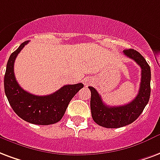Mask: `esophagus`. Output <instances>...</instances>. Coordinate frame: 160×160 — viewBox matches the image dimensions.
<instances>
[{
	"instance_id": "1",
	"label": "esophagus",
	"mask_w": 160,
	"mask_h": 160,
	"mask_svg": "<svg viewBox=\"0 0 160 160\" xmlns=\"http://www.w3.org/2000/svg\"><path fill=\"white\" fill-rule=\"evenodd\" d=\"M91 82H92V81H91V79H86V80H85V84H86V86H88Z\"/></svg>"
}]
</instances>
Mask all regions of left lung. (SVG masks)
I'll return each mask as SVG.
<instances>
[{
	"instance_id": "8db88e82",
	"label": "left lung",
	"mask_w": 160,
	"mask_h": 160,
	"mask_svg": "<svg viewBox=\"0 0 160 160\" xmlns=\"http://www.w3.org/2000/svg\"><path fill=\"white\" fill-rule=\"evenodd\" d=\"M124 54L139 65L142 78L139 92L133 101L122 106L109 107L104 103L98 91L89 86L91 91V111L92 119L98 125L106 128H119L130 125L140 116L150 98L151 70L148 63L140 53L134 49L124 50Z\"/></svg>"
}]
</instances>
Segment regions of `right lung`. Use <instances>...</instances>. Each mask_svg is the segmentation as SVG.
<instances>
[{"label":"right lung","mask_w":160,"mask_h":160,"mask_svg":"<svg viewBox=\"0 0 160 160\" xmlns=\"http://www.w3.org/2000/svg\"><path fill=\"white\" fill-rule=\"evenodd\" d=\"M28 42L21 44L8 59L4 77L5 93L12 108L23 120L35 125L55 124L62 119L71 99L84 85H66L47 96L33 95L24 91L16 80L13 68L18 54Z\"/></svg>","instance_id":"1"}]
</instances>
